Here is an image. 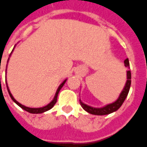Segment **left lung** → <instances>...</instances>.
Here are the masks:
<instances>
[{
	"label": "left lung",
	"instance_id": "left-lung-1",
	"mask_svg": "<svg viewBox=\"0 0 147 147\" xmlns=\"http://www.w3.org/2000/svg\"><path fill=\"white\" fill-rule=\"evenodd\" d=\"M124 63H125V66L126 67H129L128 59H126ZM131 71L130 70H128L127 71V81H126L125 88H124V89L122 90V92L120 94L118 98L113 103L107 105V106H105L103 107L96 108L90 107L88 105H86L84 102H82L81 99H80V104H81L82 108L85 111H87L88 113H91V114H94V115H107V114H110V113H113V112H115V111H117L119 108L121 107V105L123 104V102H124L125 98L128 96L131 86Z\"/></svg>",
	"mask_w": 147,
	"mask_h": 147
}]
</instances>
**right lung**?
I'll list each match as a JSON object with an SVG mask.
<instances>
[{
    "mask_svg": "<svg viewBox=\"0 0 147 147\" xmlns=\"http://www.w3.org/2000/svg\"><path fill=\"white\" fill-rule=\"evenodd\" d=\"M12 51H13V50H12ZM8 61V60H7ZM66 79L65 80V81H63V83L59 86V88H58L57 91H56V93H55V97L54 98H53V100L49 103V104H48L47 106H45V107H40V108H30V107H25V106H23V105H22L21 103H19V102H17L15 98H14V97L12 96V95H11V93L10 92V91H9V88H8V86H7V82H6V85H7V91H8V93H9V96H10V97L11 98V99L13 100L16 103L19 107H20L22 108V109H23L24 110H26V111H27V112H29V113H44V112H45V111H48V110H49L50 109H51V108L54 107V105L56 103V102H57V97H58V94H59V91H60V89L63 88V86L64 85V84L66 83Z\"/></svg>",
    "mask_w": 147,
    "mask_h": 147,
    "instance_id": "1",
    "label": "right lung"
}]
</instances>
